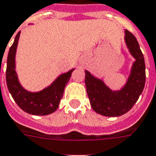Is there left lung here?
<instances>
[{
	"label": "left lung",
	"instance_id": "left-lung-1",
	"mask_svg": "<svg viewBox=\"0 0 156 156\" xmlns=\"http://www.w3.org/2000/svg\"><path fill=\"white\" fill-rule=\"evenodd\" d=\"M125 40L136 61L131 74L120 91H112L103 82L85 71V85L91 106L102 116H119L130 111L139 100L145 84V63L142 51L135 36L125 31Z\"/></svg>",
	"mask_w": 156,
	"mask_h": 156
}]
</instances>
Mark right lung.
Segmentation results:
<instances>
[{
    "mask_svg": "<svg viewBox=\"0 0 156 156\" xmlns=\"http://www.w3.org/2000/svg\"><path fill=\"white\" fill-rule=\"evenodd\" d=\"M19 35L20 32L17 33L15 37L13 44L10 47L7 55L6 79L8 90L17 105L25 112L36 116L51 114L58 108L61 99L63 96L65 86L69 81L73 69L61 75L51 85L40 92L31 93L25 90L17 80L15 71V54Z\"/></svg>",
    "mask_w": 156,
    "mask_h": 156,
    "instance_id": "right-lung-1",
    "label": "right lung"
}]
</instances>
